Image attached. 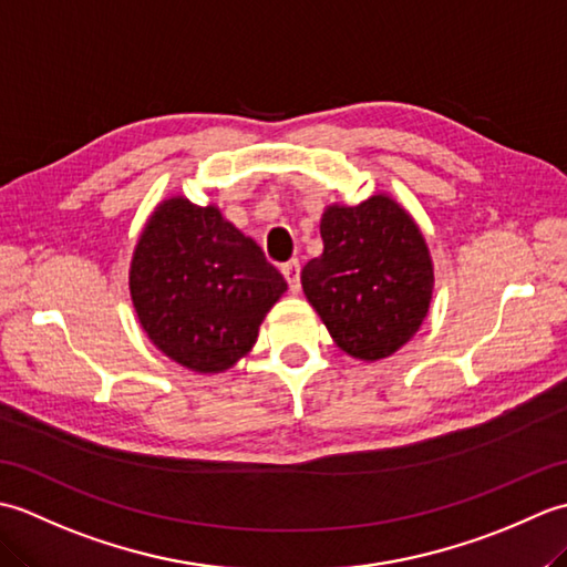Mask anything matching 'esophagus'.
Here are the masks:
<instances>
[{
  "label": "esophagus",
  "instance_id": "obj_1",
  "mask_svg": "<svg viewBox=\"0 0 567 567\" xmlns=\"http://www.w3.org/2000/svg\"><path fill=\"white\" fill-rule=\"evenodd\" d=\"M282 275H285L287 285H290V292L297 295V292H299V262H297V260L285 262V265H282Z\"/></svg>",
  "mask_w": 567,
  "mask_h": 567
}]
</instances>
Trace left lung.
Returning a JSON list of instances; mask_svg holds the SVG:
<instances>
[{
    "instance_id": "left-lung-1",
    "label": "left lung",
    "mask_w": 567,
    "mask_h": 567,
    "mask_svg": "<svg viewBox=\"0 0 567 567\" xmlns=\"http://www.w3.org/2000/svg\"><path fill=\"white\" fill-rule=\"evenodd\" d=\"M323 252L302 287L343 353L382 360L412 339L429 315L433 262L416 221L388 195L321 216Z\"/></svg>"
}]
</instances>
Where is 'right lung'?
<instances>
[{
	"label": "right lung",
	"mask_w": 567,
	"mask_h": 567,
	"mask_svg": "<svg viewBox=\"0 0 567 567\" xmlns=\"http://www.w3.org/2000/svg\"><path fill=\"white\" fill-rule=\"evenodd\" d=\"M128 290L158 351L195 372H224L258 341L287 282L219 207L177 195L143 226Z\"/></svg>",
	"instance_id": "1"
}]
</instances>
